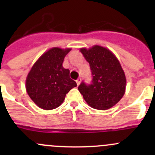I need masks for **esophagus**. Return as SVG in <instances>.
Masks as SVG:
<instances>
[{"mask_svg": "<svg viewBox=\"0 0 155 155\" xmlns=\"http://www.w3.org/2000/svg\"><path fill=\"white\" fill-rule=\"evenodd\" d=\"M76 84H77V85H79V84H80V82H81V79L80 78H78L77 79H76Z\"/></svg>", "mask_w": 155, "mask_h": 155, "instance_id": "1", "label": "esophagus"}]
</instances>
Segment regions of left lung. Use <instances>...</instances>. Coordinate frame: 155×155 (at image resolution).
<instances>
[{
    "label": "left lung",
    "instance_id": "1",
    "mask_svg": "<svg viewBox=\"0 0 155 155\" xmlns=\"http://www.w3.org/2000/svg\"><path fill=\"white\" fill-rule=\"evenodd\" d=\"M79 51L90 64L93 76L92 84L82 82L78 87L79 92L93 109H110L125 94L126 76L119 61L109 48L99 45Z\"/></svg>",
    "mask_w": 155,
    "mask_h": 155
}]
</instances>
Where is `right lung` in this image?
Segmentation results:
<instances>
[{"instance_id": "add662e5", "label": "right lung", "mask_w": 155, "mask_h": 155, "mask_svg": "<svg viewBox=\"0 0 155 155\" xmlns=\"http://www.w3.org/2000/svg\"><path fill=\"white\" fill-rule=\"evenodd\" d=\"M71 48L53 47L45 51L34 64L28 74L25 88L38 107L51 110L58 107L76 82L69 76L70 70L62 66Z\"/></svg>"}]
</instances>
